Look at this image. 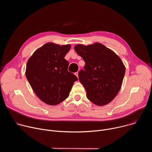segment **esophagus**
<instances>
[{
  "instance_id": "obj_1",
  "label": "esophagus",
  "mask_w": 152,
  "mask_h": 152,
  "mask_svg": "<svg viewBox=\"0 0 152 152\" xmlns=\"http://www.w3.org/2000/svg\"><path fill=\"white\" fill-rule=\"evenodd\" d=\"M75 75L78 77V72H76L75 73Z\"/></svg>"
}]
</instances>
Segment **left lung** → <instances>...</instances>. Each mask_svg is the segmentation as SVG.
I'll list each match as a JSON object with an SVG mask.
<instances>
[{"label":"left lung","instance_id":"left-lung-1","mask_svg":"<svg viewBox=\"0 0 152 152\" xmlns=\"http://www.w3.org/2000/svg\"><path fill=\"white\" fill-rule=\"evenodd\" d=\"M85 62L79 79L84 86L88 99L98 106L111 102L121 87L125 66L120 58L101 43L75 46Z\"/></svg>","mask_w":152,"mask_h":152}]
</instances>
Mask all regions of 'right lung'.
Wrapping results in <instances>:
<instances>
[{
    "instance_id": "add662e5",
    "label": "right lung",
    "mask_w": 152,
    "mask_h": 152,
    "mask_svg": "<svg viewBox=\"0 0 152 152\" xmlns=\"http://www.w3.org/2000/svg\"><path fill=\"white\" fill-rule=\"evenodd\" d=\"M71 48L48 42L36 50L27 62L26 76L37 97L49 105L58 104L69 96L77 77L68 71L64 59Z\"/></svg>"
}]
</instances>
